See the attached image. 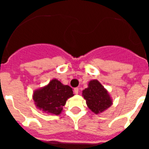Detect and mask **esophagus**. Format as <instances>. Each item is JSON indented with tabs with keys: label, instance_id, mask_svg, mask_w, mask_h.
I'll return each instance as SVG.
<instances>
[{
	"label": "esophagus",
	"instance_id": "1",
	"mask_svg": "<svg viewBox=\"0 0 149 149\" xmlns=\"http://www.w3.org/2000/svg\"><path fill=\"white\" fill-rule=\"evenodd\" d=\"M78 91H79L78 88H74V94L76 95L78 94Z\"/></svg>",
	"mask_w": 149,
	"mask_h": 149
}]
</instances>
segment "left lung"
Returning <instances> with one entry per match:
<instances>
[{
	"instance_id": "1",
	"label": "left lung",
	"mask_w": 149,
	"mask_h": 149,
	"mask_svg": "<svg viewBox=\"0 0 149 149\" xmlns=\"http://www.w3.org/2000/svg\"><path fill=\"white\" fill-rule=\"evenodd\" d=\"M82 96L89 110L95 114L105 111L113 104L108 91L97 80L89 81L88 87L82 91Z\"/></svg>"
}]
</instances>
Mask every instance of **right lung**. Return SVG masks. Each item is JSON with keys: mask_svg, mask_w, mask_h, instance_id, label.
I'll return each instance as SVG.
<instances>
[{"mask_svg": "<svg viewBox=\"0 0 149 149\" xmlns=\"http://www.w3.org/2000/svg\"><path fill=\"white\" fill-rule=\"evenodd\" d=\"M72 96L70 86L57 79H52L46 86L34 90L33 99L38 110L49 115H60L68 98Z\"/></svg>", "mask_w": 149, "mask_h": 149, "instance_id": "add662e5", "label": "right lung"}]
</instances>
